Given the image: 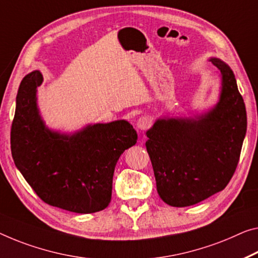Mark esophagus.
<instances>
[{
    "label": "esophagus",
    "mask_w": 258,
    "mask_h": 258,
    "mask_svg": "<svg viewBox=\"0 0 258 258\" xmlns=\"http://www.w3.org/2000/svg\"><path fill=\"white\" fill-rule=\"evenodd\" d=\"M136 125L140 130H145V129H148L150 125H151V120L146 116H142L137 120Z\"/></svg>",
    "instance_id": "obj_1"
}]
</instances>
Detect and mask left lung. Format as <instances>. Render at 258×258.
Wrapping results in <instances>:
<instances>
[{
  "label": "left lung",
  "instance_id": "8db88e82",
  "mask_svg": "<svg viewBox=\"0 0 258 258\" xmlns=\"http://www.w3.org/2000/svg\"><path fill=\"white\" fill-rule=\"evenodd\" d=\"M209 61L220 76L218 101L192 116H161L146 132L157 191L166 204L183 208L219 192L232 179L247 132V113L227 63Z\"/></svg>",
  "mask_w": 258,
  "mask_h": 258
}]
</instances>
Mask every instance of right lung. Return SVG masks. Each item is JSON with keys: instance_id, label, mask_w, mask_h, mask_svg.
Returning a JSON list of instances; mask_svg holds the SVG:
<instances>
[{"instance_id": "obj_1", "label": "right lung", "mask_w": 258, "mask_h": 258, "mask_svg": "<svg viewBox=\"0 0 258 258\" xmlns=\"http://www.w3.org/2000/svg\"><path fill=\"white\" fill-rule=\"evenodd\" d=\"M39 70L27 74L16 97L11 153L16 167L45 203L75 213L101 211L112 197L116 162L137 142L126 120L89 123L76 132L49 128L38 106Z\"/></svg>"}]
</instances>
